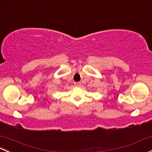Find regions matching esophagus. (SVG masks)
Instances as JSON below:
<instances>
[{
    "instance_id": "1",
    "label": "esophagus",
    "mask_w": 152,
    "mask_h": 152,
    "mask_svg": "<svg viewBox=\"0 0 152 152\" xmlns=\"http://www.w3.org/2000/svg\"><path fill=\"white\" fill-rule=\"evenodd\" d=\"M74 85L76 86V87H81V82H75Z\"/></svg>"
}]
</instances>
